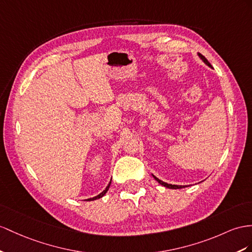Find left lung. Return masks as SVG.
Masks as SVG:
<instances>
[{
    "mask_svg": "<svg viewBox=\"0 0 252 252\" xmlns=\"http://www.w3.org/2000/svg\"><path fill=\"white\" fill-rule=\"evenodd\" d=\"M198 56L200 57V60H201L205 64H208V66L210 67V68H213L212 67V64L208 62V60L205 59V57L202 55V54H200V53H198ZM153 176V175H152ZM153 178L157 180V181L160 184V185H163V186H165V188H167V189H184V188H186V185H176V184H169V183H166V182H163L162 180H159V179H158L156 176H153Z\"/></svg>",
    "mask_w": 252,
    "mask_h": 252,
    "instance_id": "left-lung-1",
    "label": "left lung"
}]
</instances>
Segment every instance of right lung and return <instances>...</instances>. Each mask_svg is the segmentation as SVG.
Wrapping results in <instances>:
<instances>
[{
	"mask_svg": "<svg viewBox=\"0 0 252 252\" xmlns=\"http://www.w3.org/2000/svg\"><path fill=\"white\" fill-rule=\"evenodd\" d=\"M111 183H112V182H109V183H108V185L106 186V189H105L104 190H103L102 192H100L98 196H94V197H93V198H88V199H86L87 201H93V200H96V199H99V198H102V197L104 196L105 193L107 192V190H108V189H109V186H111Z\"/></svg>",
	"mask_w": 252,
	"mask_h": 252,
	"instance_id": "right-lung-1",
	"label": "right lung"
}]
</instances>
